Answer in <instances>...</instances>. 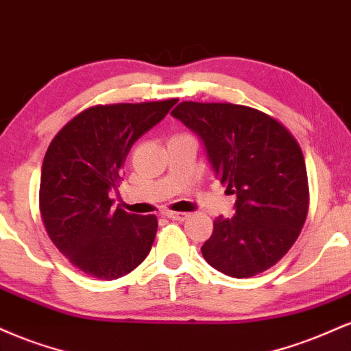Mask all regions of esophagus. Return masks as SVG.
Instances as JSON below:
<instances>
[{"label":"esophagus","mask_w":351,"mask_h":351,"mask_svg":"<svg viewBox=\"0 0 351 351\" xmlns=\"http://www.w3.org/2000/svg\"><path fill=\"white\" fill-rule=\"evenodd\" d=\"M163 216L170 217V219H175V221H184L188 217V213H180V211H165Z\"/></svg>","instance_id":"1"}]
</instances>
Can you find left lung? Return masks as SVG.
<instances>
[{
    "label": "left lung",
    "instance_id": "1",
    "mask_svg": "<svg viewBox=\"0 0 351 351\" xmlns=\"http://www.w3.org/2000/svg\"><path fill=\"white\" fill-rule=\"evenodd\" d=\"M171 115L203 140L221 184L236 195V215L216 217L203 257L236 279L267 271L292 247L307 219L300 145L279 120L252 107L189 100Z\"/></svg>",
    "mask_w": 351,
    "mask_h": 351
}]
</instances>
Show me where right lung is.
Listing matches in <instances>:
<instances>
[{"label":"right lung","mask_w":351,"mask_h":351,"mask_svg":"<svg viewBox=\"0 0 351 351\" xmlns=\"http://www.w3.org/2000/svg\"><path fill=\"white\" fill-rule=\"evenodd\" d=\"M176 99L86 108L52 138L43 162L39 209L56 247L79 271L114 280L145 261L156 236L155 215L114 208L132 145L155 127Z\"/></svg>","instance_id":"right-lung-1"}]
</instances>
